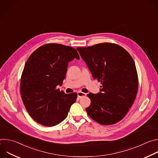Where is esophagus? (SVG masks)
<instances>
[{
	"label": "esophagus",
	"instance_id": "34e87169",
	"mask_svg": "<svg viewBox=\"0 0 158 158\" xmlns=\"http://www.w3.org/2000/svg\"><path fill=\"white\" fill-rule=\"evenodd\" d=\"M77 96H78L79 98H82V97H85V96H86V93H84L79 91V92L77 93Z\"/></svg>",
	"mask_w": 158,
	"mask_h": 158
}]
</instances>
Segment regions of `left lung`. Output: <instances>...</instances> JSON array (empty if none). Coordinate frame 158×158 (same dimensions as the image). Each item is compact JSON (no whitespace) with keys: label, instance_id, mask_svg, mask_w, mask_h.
Returning a JSON list of instances; mask_svg holds the SVG:
<instances>
[{"label":"left lung","instance_id":"1","mask_svg":"<svg viewBox=\"0 0 158 158\" xmlns=\"http://www.w3.org/2000/svg\"><path fill=\"white\" fill-rule=\"evenodd\" d=\"M94 79L101 81L100 92L89 93L87 114L102 125L120 121L132 105L138 89L136 65L131 55L115 44L101 43L77 48Z\"/></svg>","mask_w":158,"mask_h":158}]
</instances>
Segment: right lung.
I'll use <instances>...</instances> for the list:
<instances>
[{
	"label": "right lung",
	"mask_w": 158,
	"mask_h": 158,
	"mask_svg": "<svg viewBox=\"0 0 158 158\" xmlns=\"http://www.w3.org/2000/svg\"><path fill=\"white\" fill-rule=\"evenodd\" d=\"M75 58L80 59L75 49L48 44L27 59L21 76L20 94L28 113L37 123L54 126L66 118L77 94H67L56 87L62 84L69 62Z\"/></svg>",
	"instance_id": "1"
}]
</instances>
